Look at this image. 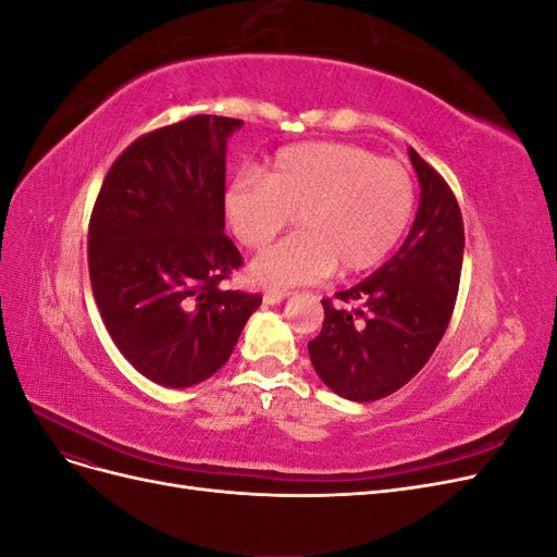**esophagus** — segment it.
Masks as SVG:
<instances>
[{
	"label": "esophagus",
	"mask_w": 557,
	"mask_h": 557,
	"mask_svg": "<svg viewBox=\"0 0 557 557\" xmlns=\"http://www.w3.org/2000/svg\"><path fill=\"white\" fill-rule=\"evenodd\" d=\"M288 290H267L264 293V305H278L285 297H288Z\"/></svg>",
	"instance_id": "1"
}]
</instances>
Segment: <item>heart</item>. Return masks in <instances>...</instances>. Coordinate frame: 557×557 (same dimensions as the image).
<instances>
[{
    "instance_id": "obj_1",
    "label": "heart",
    "mask_w": 557,
    "mask_h": 557,
    "mask_svg": "<svg viewBox=\"0 0 557 557\" xmlns=\"http://www.w3.org/2000/svg\"><path fill=\"white\" fill-rule=\"evenodd\" d=\"M230 232L258 250L297 215L293 237L267 248L250 276L269 288L356 276L383 264L409 232L416 183L397 160L350 144L281 148L264 174L244 172L223 197Z\"/></svg>"
}]
</instances>
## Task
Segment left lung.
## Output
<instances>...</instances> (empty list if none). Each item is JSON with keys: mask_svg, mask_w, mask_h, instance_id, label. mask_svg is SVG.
Returning a JSON list of instances; mask_svg holds the SVG:
<instances>
[{"mask_svg": "<svg viewBox=\"0 0 557 557\" xmlns=\"http://www.w3.org/2000/svg\"><path fill=\"white\" fill-rule=\"evenodd\" d=\"M420 207L407 242L350 290L323 299V330L309 342L315 374L352 401L393 395L425 367L460 288L465 225L444 176L409 148Z\"/></svg>", "mask_w": 557, "mask_h": 557, "instance_id": "left-lung-1", "label": "left lung"}]
</instances>
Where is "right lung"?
Segmentation results:
<instances>
[{
  "mask_svg": "<svg viewBox=\"0 0 557 557\" xmlns=\"http://www.w3.org/2000/svg\"><path fill=\"white\" fill-rule=\"evenodd\" d=\"M244 121L193 115L115 158L88 227L92 295L113 344L146 379L213 376L262 295L225 290L244 264L225 230V148Z\"/></svg>",
  "mask_w": 557,
  "mask_h": 557,
  "instance_id": "obj_1",
  "label": "right lung"
}]
</instances>
